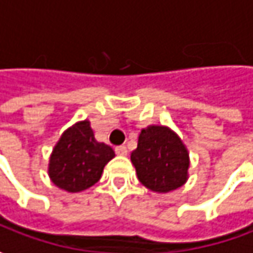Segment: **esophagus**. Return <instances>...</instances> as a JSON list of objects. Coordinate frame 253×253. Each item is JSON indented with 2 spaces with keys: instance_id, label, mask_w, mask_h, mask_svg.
<instances>
[{
  "instance_id": "esophagus-1",
  "label": "esophagus",
  "mask_w": 253,
  "mask_h": 253,
  "mask_svg": "<svg viewBox=\"0 0 253 253\" xmlns=\"http://www.w3.org/2000/svg\"><path fill=\"white\" fill-rule=\"evenodd\" d=\"M127 147L126 146H119V147H116V154H119V156H127Z\"/></svg>"
}]
</instances>
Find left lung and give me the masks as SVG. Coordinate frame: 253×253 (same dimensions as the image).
Returning a JSON list of instances; mask_svg holds the SVG:
<instances>
[{
    "label": "left lung",
    "instance_id": "obj_1",
    "mask_svg": "<svg viewBox=\"0 0 253 253\" xmlns=\"http://www.w3.org/2000/svg\"><path fill=\"white\" fill-rule=\"evenodd\" d=\"M138 181L154 192H170L188 180L190 156L182 140L167 126H148L130 156Z\"/></svg>",
    "mask_w": 253,
    "mask_h": 253
}]
</instances>
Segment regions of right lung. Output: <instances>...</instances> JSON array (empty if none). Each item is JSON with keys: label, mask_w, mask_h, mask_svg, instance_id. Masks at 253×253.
<instances>
[{"label": "right lung", "mask_w": 253, "mask_h": 253, "mask_svg": "<svg viewBox=\"0 0 253 253\" xmlns=\"http://www.w3.org/2000/svg\"><path fill=\"white\" fill-rule=\"evenodd\" d=\"M115 157V151L99 143L89 120L78 122L63 134L50 154V181L68 192L87 190L100 180L105 166Z\"/></svg>", "instance_id": "right-lung-1"}]
</instances>
